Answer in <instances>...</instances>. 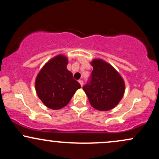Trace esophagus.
I'll return each mask as SVG.
<instances>
[{
    "instance_id": "1",
    "label": "esophagus",
    "mask_w": 159,
    "mask_h": 159,
    "mask_svg": "<svg viewBox=\"0 0 159 159\" xmlns=\"http://www.w3.org/2000/svg\"><path fill=\"white\" fill-rule=\"evenodd\" d=\"M78 82H79V84H81V87H83V84H84V81H82V80H79V81H78Z\"/></svg>"
}]
</instances>
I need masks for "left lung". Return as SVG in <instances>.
<instances>
[{"label":"left lung","mask_w":159,"mask_h":159,"mask_svg":"<svg viewBox=\"0 0 159 159\" xmlns=\"http://www.w3.org/2000/svg\"><path fill=\"white\" fill-rule=\"evenodd\" d=\"M90 81L83 87L91 106L101 111L114 108L125 93V82L119 72L102 59H93Z\"/></svg>","instance_id":"obj_1"}]
</instances>
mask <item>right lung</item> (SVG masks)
I'll use <instances>...</instances> for the list:
<instances>
[{
    "mask_svg": "<svg viewBox=\"0 0 159 159\" xmlns=\"http://www.w3.org/2000/svg\"><path fill=\"white\" fill-rule=\"evenodd\" d=\"M68 58L58 54L43 66L35 81L37 96L52 110H59L68 105L81 85L67 69Z\"/></svg>",
    "mask_w": 159,
    "mask_h": 159,
    "instance_id": "obj_1",
    "label": "right lung"
}]
</instances>
